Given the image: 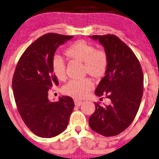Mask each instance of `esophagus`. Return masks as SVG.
<instances>
[{
	"instance_id": "obj_1",
	"label": "esophagus",
	"mask_w": 159,
	"mask_h": 159,
	"mask_svg": "<svg viewBox=\"0 0 159 159\" xmlns=\"http://www.w3.org/2000/svg\"><path fill=\"white\" fill-rule=\"evenodd\" d=\"M74 102H75V105L76 106H81L82 103H83V102L79 100V99H75V100H74Z\"/></svg>"
}]
</instances>
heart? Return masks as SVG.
Instances as JSON below:
<instances>
[{
    "instance_id": "1",
    "label": "heart",
    "mask_w": 159,
    "mask_h": 159,
    "mask_svg": "<svg viewBox=\"0 0 159 159\" xmlns=\"http://www.w3.org/2000/svg\"><path fill=\"white\" fill-rule=\"evenodd\" d=\"M65 56L70 60L84 62V71L94 78H100L107 70V54L102 51L96 50L92 44L85 41H75L65 51ZM52 70L54 75L60 81L66 78V67L60 59H54L52 62ZM93 88V83L89 78L73 80L63 88L65 94L75 98H84Z\"/></svg>"
}]
</instances>
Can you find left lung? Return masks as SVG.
<instances>
[{
  "label": "left lung",
  "instance_id": "8db88e82",
  "mask_svg": "<svg viewBox=\"0 0 159 159\" xmlns=\"http://www.w3.org/2000/svg\"><path fill=\"white\" fill-rule=\"evenodd\" d=\"M105 48L108 64L94 94L107 95L111 104L95 102L94 113L89 118L91 129L105 137L124 132L138 111L143 93V73L134 52L114 35H92Z\"/></svg>",
  "mask_w": 159,
  "mask_h": 159
}]
</instances>
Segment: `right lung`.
<instances>
[{
	"instance_id": "right-lung-1",
	"label": "right lung",
	"mask_w": 159,
	"mask_h": 159,
	"mask_svg": "<svg viewBox=\"0 0 159 159\" xmlns=\"http://www.w3.org/2000/svg\"><path fill=\"white\" fill-rule=\"evenodd\" d=\"M73 38L46 34L25 50L16 65L12 80L16 107L26 126L39 137H54L68 125L75 106L73 99L62 96L57 102H51L48 91L58 85L52 70L55 52Z\"/></svg>"
}]
</instances>
